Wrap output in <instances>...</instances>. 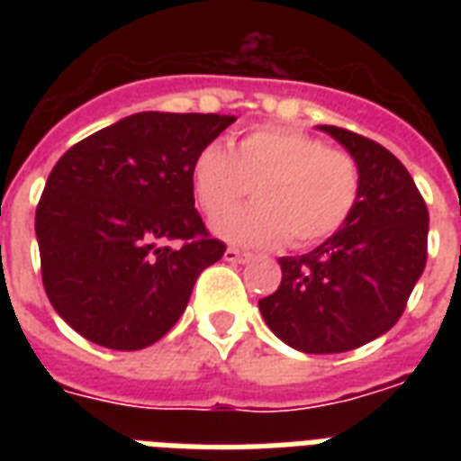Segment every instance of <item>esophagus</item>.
<instances>
[{
    "instance_id": "1",
    "label": "esophagus",
    "mask_w": 461,
    "mask_h": 461,
    "mask_svg": "<svg viewBox=\"0 0 461 461\" xmlns=\"http://www.w3.org/2000/svg\"><path fill=\"white\" fill-rule=\"evenodd\" d=\"M249 258H251V253L241 251L237 246H230V249L224 251V260H230V263H246Z\"/></svg>"
}]
</instances>
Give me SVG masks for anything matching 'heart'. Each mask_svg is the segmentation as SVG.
Listing matches in <instances>:
<instances>
[{
	"label": "heart",
	"instance_id": "b5f03b06",
	"mask_svg": "<svg viewBox=\"0 0 461 461\" xmlns=\"http://www.w3.org/2000/svg\"><path fill=\"white\" fill-rule=\"evenodd\" d=\"M191 186L208 220L226 214L250 193L259 201L215 224L234 244L270 249L292 241L311 249L335 237L349 222L361 198V169L342 148L287 126H256L234 146L220 143L198 150Z\"/></svg>",
	"mask_w": 461,
	"mask_h": 461
}]
</instances>
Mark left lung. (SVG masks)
Wrapping results in <instances>:
<instances>
[{"label":"left lung","mask_w":461,"mask_h":461,"mask_svg":"<svg viewBox=\"0 0 461 461\" xmlns=\"http://www.w3.org/2000/svg\"><path fill=\"white\" fill-rule=\"evenodd\" d=\"M358 162L361 198L335 237L280 258L277 292L260 299L267 328L306 354L364 347L393 328L429 258V208L387 148L339 126H321Z\"/></svg>","instance_id":"left-lung-1"}]
</instances>
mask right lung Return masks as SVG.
<instances>
[{
    "label": "right lung",
    "instance_id": "1",
    "mask_svg": "<svg viewBox=\"0 0 461 461\" xmlns=\"http://www.w3.org/2000/svg\"><path fill=\"white\" fill-rule=\"evenodd\" d=\"M231 122L140 112L54 165L35 210L40 270L47 299L78 335L136 351L179 321L198 275L227 251L195 210L191 165Z\"/></svg>",
    "mask_w": 461,
    "mask_h": 461
}]
</instances>
